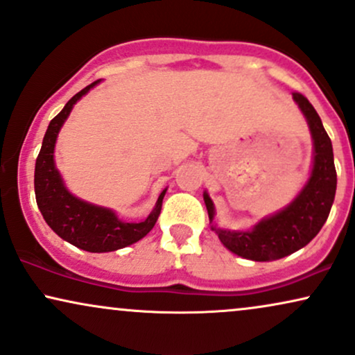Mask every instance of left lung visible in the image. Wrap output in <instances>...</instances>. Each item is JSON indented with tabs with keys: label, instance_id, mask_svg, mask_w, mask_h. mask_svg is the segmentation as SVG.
<instances>
[{
	"label": "left lung",
	"instance_id": "1",
	"mask_svg": "<svg viewBox=\"0 0 355 355\" xmlns=\"http://www.w3.org/2000/svg\"><path fill=\"white\" fill-rule=\"evenodd\" d=\"M293 100L308 121L313 138L311 173L298 196L282 211L261 218L252 229L229 230L214 224L216 205L207 191H204V202L212 230L227 250L247 260H279L306 247L322 229L334 202L338 176L331 139L309 100L301 94H293Z\"/></svg>",
	"mask_w": 355,
	"mask_h": 355
}]
</instances>
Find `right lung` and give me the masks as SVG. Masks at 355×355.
Listing matches in <instances>:
<instances>
[{
    "label": "right lung",
    "mask_w": 355,
    "mask_h": 355,
    "mask_svg": "<svg viewBox=\"0 0 355 355\" xmlns=\"http://www.w3.org/2000/svg\"><path fill=\"white\" fill-rule=\"evenodd\" d=\"M98 84L100 80H95L94 84L87 85L65 103L59 115L52 118L44 135L41 151L36 159V169H34V192L44 220L65 242L92 253L115 252L141 240L155 227L164 194L168 191L164 189L161 192L156 205L144 220L126 222L121 220L112 209L78 199L65 187L54 159L57 137L65 120L71 115L73 105Z\"/></svg>",
    "instance_id": "add662e5"
}]
</instances>
